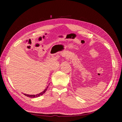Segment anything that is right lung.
<instances>
[{"instance_id": "obj_1", "label": "right lung", "mask_w": 122, "mask_h": 122, "mask_svg": "<svg viewBox=\"0 0 122 122\" xmlns=\"http://www.w3.org/2000/svg\"><path fill=\"white\" fill-rule=\"evenodd\" d=\"M47 88L48 87H47V88L46 89H45V90L44 91V92H41V93H39V94H37V95H27V94H24V95L25 96H27V97H32V98H34V97H39V96H41V95H42L43 94H44L45 92H46V90H47Z\"/></svg>"}]
</instances>
